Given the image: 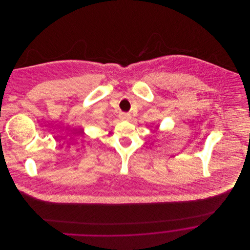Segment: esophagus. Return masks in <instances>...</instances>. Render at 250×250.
I'll use <instances>...</instances> for the list:
<instances>
[{
    "mask_svg": "<svg viewBox=\"0 0 250 250\" xmlns=\"http://www.w3.org/2000/svg\"><path fill=\"white\" fill-rule=\"evenodd\" d=\"M120 118L122 120H129V119H131V114H129V113H121L120 114Z\"/></svg>",
    "mask_w": 250,
    "mask_h": 250,
    "instance_id": "34e87169",
    "label": "esophagus"
}]
</instances>
